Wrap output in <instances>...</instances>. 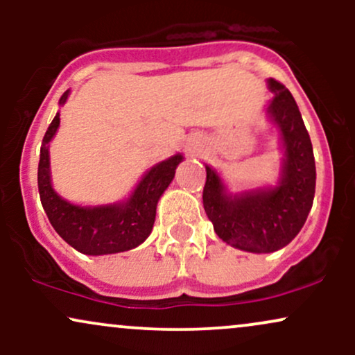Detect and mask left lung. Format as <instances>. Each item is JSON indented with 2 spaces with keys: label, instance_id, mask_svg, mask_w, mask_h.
<instances>
[{
  "label": "left lung",
  "instance_id": "left-lung-1",
  "mask_svg": "<svg viewBox=\"0 0 355 355\" xmlns=\"http://www.w3.org/2000/svg\"><path fill=\"white\" fill-rule=\"evenodd\" d=\"M274 93L268 113L280 126L285 146L282 182L272 190L230 197L210 166L203 187V209L215 234L240 250L270 254L292 242L312 209L315 162L311 137L294 96L280 81L268 80Z\"/></svg>",
  "mask_w": 355,
  "mask_h": 355
}]
</instances>
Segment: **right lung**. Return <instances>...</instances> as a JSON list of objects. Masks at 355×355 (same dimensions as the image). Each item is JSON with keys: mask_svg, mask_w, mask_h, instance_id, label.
I'll list each match as a JSON object with an SVG mask.
<instances>
[{"mask_svg": "<svg viewBox=\"0 0 355 355\" xmlns=\"http://www.w3.org/2000/svg\"><path fill=\"white\" fill-rule=\"evenodd\" d=\"M67 98L68 92L61 96L60 103H64ZM58 125L60 115L56 113L43 137L38 164L40 198L53 229L64 242L87 255L116 254L140 245L153 229L158 198L173 180L182 155L153 166L126 203L83 209L64 202L51 189L48 144Z\"/></svg>", "mask_w": 355, "mask_h": 355, "instance_id": "1", "label": "right lung"}]
</instances>
